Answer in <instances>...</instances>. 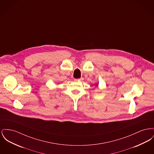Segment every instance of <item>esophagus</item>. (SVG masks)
I'll return each mask as SVG.
<instances>
[{
	"label": "esophagus",
	"instance_id": "obj_1",
	"mask_svg": "<svg viewBox=\"0 0 154 154\" xmlns=\"http://www.w3.org/2000/svg\"><path fill=\"white\" fill-rule=\"evenodd\" d=\"M84 80L83 78H80V79H75V80H79V81H82Z\"/></svg>",
	"mask_w": 154,
	"mask_h": 154
}]
</instances>
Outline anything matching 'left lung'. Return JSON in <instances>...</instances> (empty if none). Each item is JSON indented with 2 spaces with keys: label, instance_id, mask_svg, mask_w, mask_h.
<instances>
[{
  "label": "left lung",
  "instance_id": "8db88e82",
  "mask_svg": "<svg viewBox=\"0 0 154 154\" xmlns=\"http://www.w3.org/2000/svg\"><path fill=\"white\" fill-rule=\"evenodd\" d=\"M97 85H98V84H97Z\"/></svg>",
  "mask_w": 154,
  "mask_h": 154
}]
</instances>
